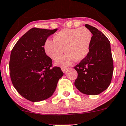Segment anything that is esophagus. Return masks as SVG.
Returning a JSON list of instances; mask_svg holds the SVG:
<instances>
[{
	"label": "esophagus",
	"instance_id": "esophagus-1",
	"mask_svg": "<svg viewBox=\"0 0 126 126\" xmlns=\"http://www.w3.org/2000/svg\"><path fill=\"white\" fill-rule=\"evenodd\" d=\"M61 69L62 70V71H63V72H64V73H65V72H66V70H67L68 68L66 67H62Z\"/></svg>",
	"mask_w": 126,
	"mask_h": 126
}]
</instances>
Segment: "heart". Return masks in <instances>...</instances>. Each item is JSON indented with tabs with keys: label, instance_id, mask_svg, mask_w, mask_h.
<instances>
[{
	"label": "heart",
	"instance_id": "b5f03b06",
	"mask_svg": "<svg viewBox=\"0 0 126 126\" xmlns=\"http://www.w3.org/2000/svg\"><path fill=\"white\" fill-rule=\"evenodd\" d=\"M92 32L87 28L63 29L54 35L53 40L47 39L44 44L45 53L54 60H57L64 53L66 55L57 64L67 66L75 61L84 60L89 54L92 42Z\"/></svg>",
	"mask_w": 126,
	"mask_h": 126
}]
</instances>
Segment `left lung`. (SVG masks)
<instances>
[{
  "mask_svg": "<svg viewBox=\"0 0 126 126\" xmlns=\"http://www.w3.org/2000/svg\"><path fill=\"white\" fill-rule=\"evenodd\" d=\"M93 34L89 54L75 66L78 78L75 85L80 92L88 95H97L111 83L113 62L110 44L103 33L94 27L85 25Z\"/></svg>",
  "mask_w": 126,
  "mask_h": 126,
  "instance_id": "1",
  "label": "left lung"
}]
</instances>
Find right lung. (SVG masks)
Here are the masks:
<instances>
[{"instance_id":"obj_1","label":"right lung","mask_w":126,"mask_h":126,"mask_svg":"<svg viewBox=\"0 0 126 126\" xmlns=\"http://www.w3.org/2000/svg\"><path fill=\"white\" fill-rule=\"evenodd\" d=\"M33 28L23 34L12 48L9 61L12 84L21 96L36 102L51 96L63 72L53 67L44 44L57 31Z\"/></svg>"}]
</instances>
